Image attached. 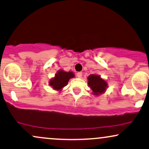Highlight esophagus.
<instances>
[{
	"instance_id": "1",
	"label": "esophagus",
	"mask_w": 149,
	"mask_h": 149,
	"mask_svg": "<svg viewBox=\"0 0 149 149\" xmlns=\"http://www.w3.org/2000/svg\"><path fill=\"white\" fill-rule=\"evenodd\" d=\"M77 76L78 78H81V77H82V72H79L77 73Z\"/></svg>"
}]
</instances>
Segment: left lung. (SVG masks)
I'll return each mask as SVG.
<instances>
[{
  "label": "left lung",
  "mask_w": 149,
  "mask_h": 149,
  "mask_svg": "<svg viewBox=\"0 0 149 149\" xmlns=\"http://www.w3.org/2000/svg\"><path fill=\"white\" fill-rule=\"evenodd\" d=\"M88 84L92 91L93 94L96 96L105 93L108 88V84L106 80L103 79L98 74H91L88 77Z\"/></svg>",
  "instance_id": "obj_1"
}]
</instances>
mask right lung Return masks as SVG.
I'll return each instance as SVG.
<instances>
[{
  "mask_svg": "<svg viewBox=\"0 0 149 149\" xmlns=\"http://www.w3.org/2000/svg\"><path fill=\"white\" fill-rule=\"evenodd\" d=\"M73 77H74V74L72 72H65L63 70H59L56 73L54 77L49 80V85L52 86L55 91H61L67 85L69 80Z\"/></svg>",
  "mask_w": 149,
  "mask_h": 149,
  "instance_id": "right-lung-1",
  "label": "right lung"
}]
</instances>
